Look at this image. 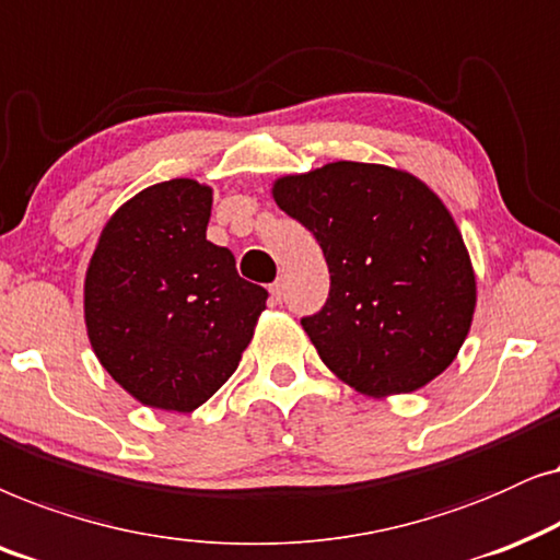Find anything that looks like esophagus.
<instances>
[{"label": "esophagus", "mask_w": 560, "mask_h": 560, "mask_svg": "<svg viewBox=\"0 0 560 560\" xmlns=\"http://www.w3.org/2000/svg\"><path fill=\"white\" fill-rule=\"evenodd\" d=\"M284 279H276L273 281V284H271V296H273V300L276 302H281V300H284Z\"/></svg>", "instance_id": "1"}]
</instances>
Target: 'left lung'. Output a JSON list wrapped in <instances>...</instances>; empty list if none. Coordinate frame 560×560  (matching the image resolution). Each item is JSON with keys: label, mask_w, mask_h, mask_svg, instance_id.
<instances>
[{"label": "left lung", "mask_w": 560, "mask_h": 560, "mask_svg": "<svg viewBox=\"0 0 560 560\" xmlns=\"http://www.w3.org/2000/svg\"><path fill=\"white\" fill-rule=\"evenodd\" d=\"M273 199L327 260V300L302 317L325 366L374 397L441 376L476 304L471 260L441 199L405 171L355 161L279 178Z\"/></svg>", "instance_id": "8db88e82"}]
</instances>
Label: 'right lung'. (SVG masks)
<instances>
[{"label": "right lung", "mask_w": 560, "mask_h": 560, "mask_svg": "<svg viewBox=\"0 0 560 560\" xmlns=\"http://www.w3.org/2000/svg\"><path fill=\"white\" fill-rule=\"evenodd\" d=\"M212 191L153 184L112 214L86 271L84 315L102 366L143 405L194 412L233 376L268 292L207 241Z\"/></svg>", "instance_id": "add662e5"}]
</instances>
